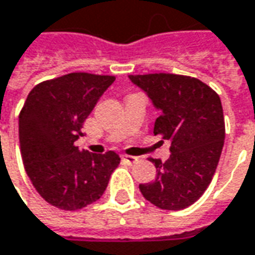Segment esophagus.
<instances>
[{
  "instance_id": "1",
  "label": "esophagus",
  "mask_w": 255,
  "mask_h": 255,
  "mask_svg": "<svg viewBox=\"0 0 255 255\" xmlns=\"http://www.w3.org/2000/svg\"><path fill=\"white\" fill-rule=\"evenodd\" d=\"M123 159H124V162L128 164H135L139 160L136 156H131V155H123Z\"/></svg>"
}]
</instances>
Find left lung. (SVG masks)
I'll return each mask as SVG.
<instances>
[{
    "label": "left lung",
    "mask_w": 255,
    "mask_h": 255,
    "mask_svg": "<svg viewBox=\"0 0 255 255\" xmlns=\"http://www.w3.org/2000/svg\"><path fill=\"white\" fill-rule=\"evenodd\" d=\"M160 110L153 134L170 141V157L150 159L156 167L152 183L139 184L155 207L180 211L193 205L212 181L225 142L221 98L200 79L176 74L129 75ZM163 142V141H162Z\"/></svg>",
    "instance_id": "1"
}]
</instances>
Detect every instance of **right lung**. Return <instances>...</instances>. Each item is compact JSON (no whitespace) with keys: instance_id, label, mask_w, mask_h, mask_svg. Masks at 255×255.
<instances>
[{"instance_id":"right-lung-1","label":"right lung","mask_w":255,"mask_h":255,"mask_svg":"<svg viewBox=\"0 0 255 255\" xmlns=\"http://www.w3.org/2000/svg\"><path fill=\"white\" fill-rule=\"evenodd\" d=\"M113 75L71 72L33 88L19 113V143L23 166L41 198L64 211L98 201L120 156L95 155L75 146L85 120Z\"/></svg>"}]
</instances>
